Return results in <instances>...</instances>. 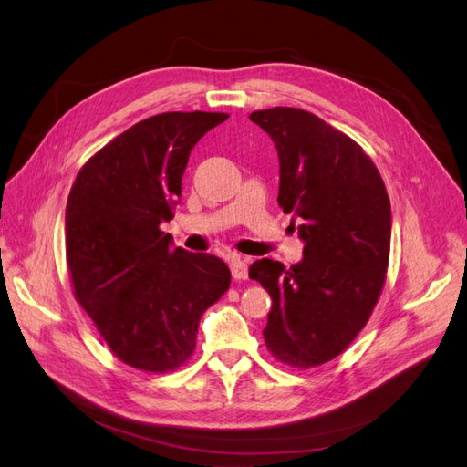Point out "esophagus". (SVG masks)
<instances>
[{
  "mask_svg": "<svg viewBox=\"0 0 467 467\" xmlns=\"http://www.w3.org/2000/svg\"><path fill=\"white\" fill-rule=\"evenodd\" d=\"M230 271L235 280H245L247 278V259L244 257H232L230 261Z\"/></svg>",
  "mask_w": 467,
  "mask_h": 467,
  "instance_id": "obj_1",
  "label": "esophagus"
}]
</instances>
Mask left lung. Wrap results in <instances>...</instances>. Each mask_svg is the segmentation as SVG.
<instances>
[{
  "mask_svg": "<svg viewBox=\"0 0 467 467\" xmlns=\"http://www.w3.org/2000/svg\"><path fill=\"white\" fill-rule=\"evenodd\" d=\"M249 119L275 142L278 206L298 220L304 242V259L290 268L273 259L249 266L273 300L265 343L292 368H314L355 341L384 288L389 199L355 140L312 112L275 107Z\"/></svg>",
  "mask_w": 467,
  "mask_h": 467,
  "instance_id": "left-lung-1",
  "label": "left lung"
}]
</instances>
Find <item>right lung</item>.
Returning <instances> with one entry per match:
<instances>
[{
    "label": "right lung",
    "mask_w": 467,
    "mask_h": 467,
    "mask_svg": "<svg viewBox=\"0 0 467 467\" xmlns=\"http://www.w3.org/2000/svg\"><path fill=\"white\" fill-rule=\"evenodd\" d=\"M225 112H161L130 126L81 167L66 206V257L76 300L132 368L169 372L196 347L206 309L232 273L208 253L173 247L191 150Z\"/></svg>",
    "instance_id": "1"
}]
</instances>
